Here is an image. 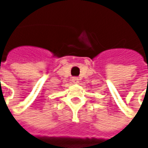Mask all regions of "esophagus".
<instances>
[{
	"mask_svg": "<svg viewBox=\"0 0 148 148\" xmlns=\"http://www.w3.org/2000/svg\"><path fill=\"white\" fill-rule=\"evenodd\" d=\"M72 80H73L74 83H78L79 82V78L78 77H73Z\"/></svg>",
	"mask_w": 148,
	"mask_h": 148,
	"instance_id": "1",
	"label": "esophagus"
}]
</instances>
